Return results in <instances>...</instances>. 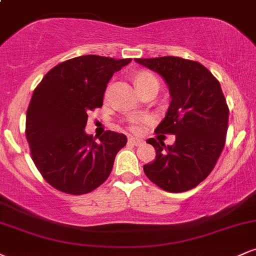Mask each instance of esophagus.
<instances>
[{"label":"esophagus","mask_w":256,"mask_h":256,"mask_svg":"<svg viewBox=\"0 0 256 256\" xmlns=\"http://www.w3.org/2000/svg\"><path fill=\"white\" fill-rule=\"evenodd\" d=\"M128 142L131 143V144H134V146H142L143 143H144V140H140V138H136V137H131L130 140H128Z\"/></svg>","instance_id":"esophagus-1"}]
</instances>
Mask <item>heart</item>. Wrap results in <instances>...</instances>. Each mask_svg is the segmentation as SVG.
<instances>
[{
	"instance_id": "b5f03b06",
	"label": "heart",
	"mask_w": 256,
	"mask_h": 256,
	"mask_svg": "<svg viewBox=\"0 0 256 256\" xmlns=\"http://www.w3.org/2000/svg\"><path fill=\"white\" fill-rule=\"evenodd\" d=\"M156 80V78L154 77V76H152L150 73H146V72H142L140 73V74L136 77V86L138 88V90L142 89L143 86H146V85L150 84V83H155ZM143 119L140 118H134L131 120V125H130V128L132 131H138L140 130V128H138V124H140V122H142Z\"/></svg>"
}]
</instances>
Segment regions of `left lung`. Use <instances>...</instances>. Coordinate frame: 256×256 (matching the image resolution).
Listing matches in <instances>:
<instances>
[{
  "label": "left lung",
  "mask_w": 256,
  "mask_h": 256,
  "mask_svg": "<svg viewBox=\"0 0 256 256\" xmlns=\"http://www.w3.org/2000/svg\"><path fill=\"white\" fill-rule=\"evenodd\" d=\"M134 61L165 80L171 102L155 132L176 134L172 146L146 140L156 156L143 170L166 192H188L208 177L225 146L228 108L224 94L216 77L196 61L177 56Z\"/></svg>",
  "instance_id": "obj_1"
}]
</instances>
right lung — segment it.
<instances>
[{"label": "right lung", "mask_w": 256, "mask_h": 256, "mask_svg": "<svg viewBox=\"0 0 256 256\" xmlns=\"http://www.w3.org/2000/svg\"><path fill=\"white\" fill-rule=\"evenodd\" d=\"M131 58L83 55L56 64L34 89L26 112V140L34 165L52 186L83 195L110 177L128 138L85 132L88 113L102 107L108 82Z\"/></svg>", "instance_id": "add662e5"}]
</instances>
